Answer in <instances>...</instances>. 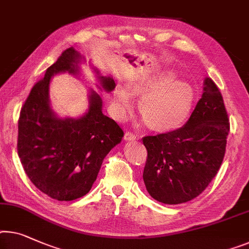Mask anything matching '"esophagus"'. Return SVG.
Wrapping results in <instances>:
<instances>
[{
    "label": "esophagus",
    "mask_w": 249,
    "mask_h": 249,
    "mask_svg": "<svg viewBox=\"0 0 249 249\" xmlns=\"http://www.w3.org/2000/svg\"><path fill=\"white\" fill-rule=\"evenodd\" d=\"M124 139H125V141H134V140H136V135L133 134L132 132L126 131L125 135H124Z\"/></svg>",
    "instance_id": "esophagus-1"
}]
</instances>
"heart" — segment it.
Here are the masks:
<instances>
[{
  "instance_id": "b5f03b06",
  "label": "heart",
  "mask_w": 249,
  "mask_h": 249,
  "mask_svg": "<svg viewBox=\"0 0 249 249\" xmlns=\"http://www.w3.org/2000/svg\"><path fill=\"white\" fill-rule=\"evenodd\" d=\"M133 95L142 96L140 113L148 127L161 133L180 128L190 116L195 102L191 85L177 80L176 73L169 70L137 81L129 89L123 86L115 88V106L123 116L132 112Z\"/></svg>"
}]
</instances>
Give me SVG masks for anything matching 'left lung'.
<instances>
[{"instance_id":"left-lung-1","label":"left lung","mask_w":249,"mask_h":249,"mask_svg":"<svg viewBox=\"0 0 249 249\" xmlns=\"http://www.w3.org/2000/svg\"><path fill=\"white\" fill-rule=\"evenodd\" d=\"M203 94L185 125L143 137L147 150L143 180L152 198L179 205L198 196L224 160L229 120L221 92L206 78Z\"/></svg>"}]
</instances>
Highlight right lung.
<instances>
[{"label": "right lung", "mask_w": 249, "mask_h": 249, "mask_svg": "<svg viewBox=\"0 0 249 249\" xmlns=\"http://www.w3.org/2000/svg\"><path fill=\"white\" fill-rule=\"evenodd\" d=\"M80 53L68 48L30 91L18 118V154L25 173L40 191L58 201L87 195L104 159L121 143L123 129L103 114V101L90 90L88 110L78 118H60L51 108L50 80L60 72L79 75ZM99 89L114 90L112 77L94 68Z\"/></svg>", "instance_id": "add662e5"}]
</instances>
